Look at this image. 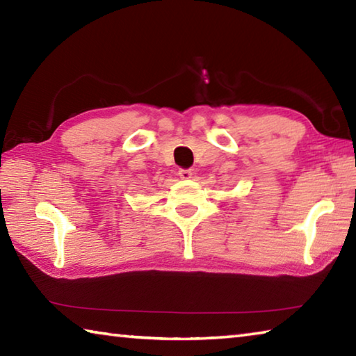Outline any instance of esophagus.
<instances>
[{
    "instance_id": "34e87169",
    "label": "esophagus",
    "mask_w": 356,
    "mask_h": 356,
    "mask_svg": "<svg viewBox=\"0 0 356 356\" xmlns=\"http://www.w3.org/2000/svg\"><path fill=\"white\" fill-rule=\"evenodd\" d=\"M179 176H180V179L188 180V179H191V176H193V170H180V171H179Z\"/></svg>"
}]
</instances>
